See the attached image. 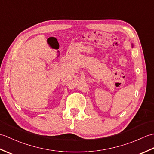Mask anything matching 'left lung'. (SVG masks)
I'll return each mask as SVG.
<instances>
[{
  "label": "left lung",
  "instance_id": "1",
  "mask_svg": "<svg viewBox=\"0 0 154 154\" xmlns=\"http://www.w3.org/2000/svg\"><path fill=\"white\" fill-rule=\"evenodd\" d=\"M132 46H133V45H132Z\"/></svg>",
  "mask_w": 154,
  "mask_h": 154
}]
</instances>
